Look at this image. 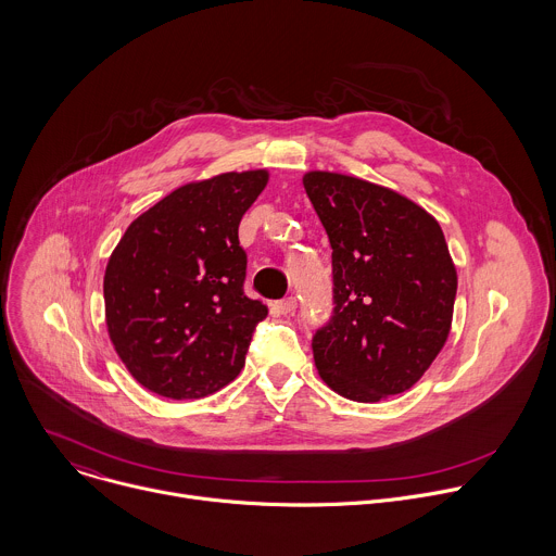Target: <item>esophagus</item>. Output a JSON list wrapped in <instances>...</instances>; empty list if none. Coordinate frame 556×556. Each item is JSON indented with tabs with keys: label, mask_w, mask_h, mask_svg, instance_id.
Segmentation results:
<instances>
[{
	"label": "esophagus",
	"mask_w": 556,
	"mask_h": 556,
	"mask_svg": "<svg viewBox=\"0 0 556 556\" xmlns=\"http://www.w3.org/2000/svg\"><path fill=\"white\" fill-rule=\"evenodd\" d=\"M294 309H296V299H294V296L275 301V303L270 305V312H273L275 316H288V314H292Z\"/></svg>",
	"instance_id": "34e87169"
}]
</instances>
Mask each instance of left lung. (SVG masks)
Wrapping results in <instances>:
<instances>
[{"label":"left lung","instance_id":"obj_1","mask_svg":"<svg viewBox=\"0 0 556 556\" xmlns=\"http://www.w3.org/2000/svg\"><path fill=\"white\" fill-rule=\"evenodd\" d=\"M303 187L332 247L334 314L312 339L319 376L356 403L412 389L453 321L457 273L438 219L337 172H307Z\"/></svg>","mask_w":556,"mask_h":556}]
</instances>
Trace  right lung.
Returning <instances> with one entry per match:
<instances>
[{
  "instance_id": "right-lung-1",
  "label": "right lung",
  "mask_w": 556,
  "mask_h": 556,
  "mask_svg": "<svg viewBox=\"0 0 556 556\" xmlns=\"http://www.w3.org/2000/svg\"><path fill=\"white\" fill-rule=\"evenodd\" d=\"M268 176L228 172L182 185L138 215L112 251L103 277L108 334L144 389L193 401L242 371L268 307L244 294L237 228Z\"/></svg>"
}]
</instances>
